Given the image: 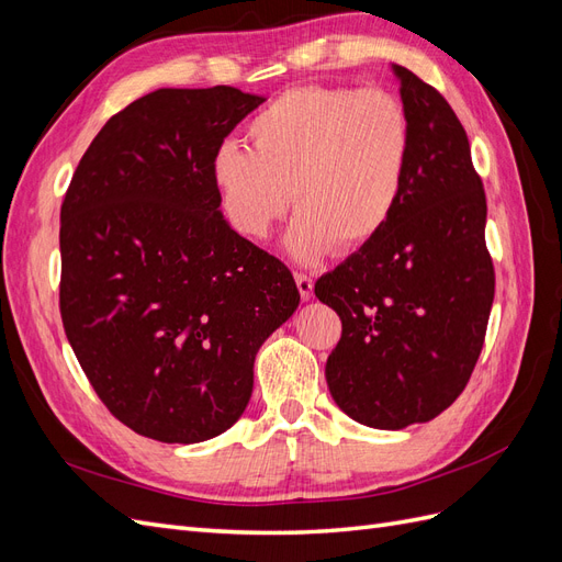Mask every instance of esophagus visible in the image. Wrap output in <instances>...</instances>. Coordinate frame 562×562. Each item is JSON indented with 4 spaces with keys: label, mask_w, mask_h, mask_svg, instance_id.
I'll list each match as a JSON object with an SVG mask.
<instances>
[{
    "label": "esophagus",
    "mask_w": 562,
    "mask_h": 562,
    "mask_svg": "<svg viewBox=\"0 0 562 562\" xmlns=\"http://www.w3.org/2000/svg\"><path fill=\"white\" fill-rule=\"evenodd\" d=\"M295 283H297V291L302 295V300H312L314 295V279L307 274H295Z\"/></svg>",
    "instance_id": "esophagus-1"
}]
</instances>
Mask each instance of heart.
<instances>
[{
    "label": "heart",
    "mask_w": 562,
    "mask_h": 562,
    "mask_svg": "<svg viewBox=\"0 0 562 562\" xmlns=\"http://www.w3.org/2000/svg\"><path fill=\"white\" fill-rule=\"evenodd\" d=\"M248 138L252 147L227 140L211 159L227 223L262 241L295 203L285 250L304 265L375 239L398 206L413 151L396 95L316 83L271 100Z\"/></svg>",
    "instance_id": "b5f03b06"
}]
</instances>
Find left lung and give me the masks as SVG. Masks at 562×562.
Segmentation results:
<instances>
[{"label":"left lung","instance_id":"left-lung-1","mask_svg":"<svg viewBox=\"0 0 562 562\" xmlns=\"http://www.w3.org/2000/svg\"><path fill=\"white\" fill-rule=\"evenodd\" d=\"M411 119L407 180L389 225L323 274L314 293L342 318L326 380L339 411L398 431L440 415L479 361L495 300L487 203L457 114L391 65Z\"/></svg>","mask_w":562,"mask_h":562}]
</instances>
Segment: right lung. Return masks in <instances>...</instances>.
<instances>
[{
    "mask_svg": "<svg viewBox=\"0 0 562 562\" xmlns=\"http://www.w3.org/2000/svg\"><path fill=\"white\" fill-rule=\"evenodd\" d=\"M265 98L159 89L114 114L60 209V316L108 411L161 443L227 431L297 285L220 211L211 159Z\"/></svg>",
    "mask_w": 562,
    "mask_h": 562,
    "instance_id": "add662e5",
    "label": "right lung"
}]
</instances>
